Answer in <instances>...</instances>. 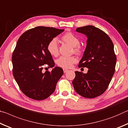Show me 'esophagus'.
Wrapping results in <instances>:
<instances>
[{
	"label": "esophagus",
	"mask_w": 128,
	"mask_h": 128,
	"mask_svg": "<svg viewBox=\"0 0 128 128\" xmlns=\"http://www.w3.org/2000/svg\"><path fill=\"white\" fill-rule=\"evenodd\" d=\"M68 72V70H67V69H65V68L64 69V73H66V72Z\"/></svg>",
	"instance_id": "34e87169"
}]
</instances>
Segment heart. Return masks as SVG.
I'll return each mask as SVG.
<instances>
[{"mask_svg": "<svg viewBox=\"0 0 128 128\" xmlns=\"http://www.w3.org/2000/svg\"><path fill=\"white\" fill-rule=\"evenodd\" d=\"M62 40L65 42L72 46L75 53L80 52L79 38L72 33H67L62 37ZM47 50L49 53L53 56H56L58 54V44L56 38H53L48 42ZM76 62V58L75 56H61L56 60V64L61 68H70L73 64Z\"/></svg>", "mask_w": 128, "mask_h": 128, "instance_id": "1", "label": "heart"}]
</instances>
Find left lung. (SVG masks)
<instances>
[{"label":"left lung","instance_id":"obj_1","mask_svg":"<svg viewBox=\"0 0 128 128\" xmlns=\"http://www.w3.org/2000/svg\"><path fill=\"white\" fill-rule=\"evenodd\" d=\"M87 37V45L79 68H88L87 73L75 72L72 84L75 91L86 98L101 95L107 88L115 72L116 56L110 37L92 26L76 29Z\"/></svg>","mask_w":128,"mask_h":128}]
</instances>
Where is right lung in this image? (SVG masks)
I'll list each match as a JSON object with an SVG mask.
<instances>
[{
	"instance_id": "right-lung-1",
	"label": "right lung",
	"mask_w": 128,
	"mask_h": 128,
	"mask_svg": "<svg viewBox=\"0 0 128 128\" xmlns=\"http://www.w3.org/2000/svg\"><path fill=\"white\" fill-rule=\"evenodd\" d=\"M64 31L52 27L37 26L21 36L12 54L13 75L20 90L31 99H46L55 91L64 71L54 67L52 56L47 50L52 39ZM46 64L51 72H42Z\"/></svg>"
}]
</instances>
